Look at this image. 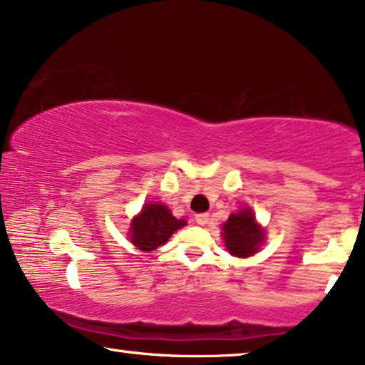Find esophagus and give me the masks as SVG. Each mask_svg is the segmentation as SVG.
Masks as SVG:
<instances>
[{
    "mask_svg": "<svg viewBox=\"0 0 365 365\" xmlns=\"http://www.w3.org/2000/svg\"><path fill=\"white\" fill-rule=\"evenodd\" d=\"M195 220L197 225H206L209 222V214L207 212H201V214H196L195 215Z\"/></svg>",
    "mask_w": 365,
    "mask_h": 365,
    "instance_id": "1",
    "label": "esophagus"
}]
</instances>
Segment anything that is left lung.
<instances>
[{"mask_svg":"<svg viewBox=\"0 0 365 365\" xmlns=\"http://www.w3.org/2000/svg\"><path fill=\"white\" fill-rule=\"evenodd\" d=\"M222 238L232 256L250 257L264 243V230L256 222L252 209L242 207L237 214H230L222 227Z\"/></svg>","mask_w":365,"mask_h":365,"instance_id":"1","label":"left lung"}]
</instances>
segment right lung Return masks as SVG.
Returning a JSON list of instances; mask_svg holds the SVG:
<instances>
[{"label":"right lung","mask_w":365,"mask_h":365,"mask_svg":"<svg viewBox=\"0 0 365 365\" xmlns=\"http://www.w3.org/2000/svg\"><path fill=\"white\" fill-rule=\"evenodd\" d=\"M187 225V220L175 219L170 209L159 202H146L130 224V242L141 251H154L164 245L178 228Z\"/></svg>","instance_id":"obj_1"}]
</instances>
